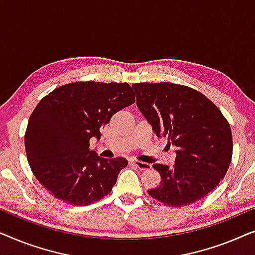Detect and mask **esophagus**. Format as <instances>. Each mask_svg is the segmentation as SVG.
Returning a JSON list of instances; mask_svg holds the SVG:
<instances>
[{
    "label": "esophagus",
    "instance_id": "1",
    "mask_svg": "<svg viewBox=\"0 0 255 255\" xmlns=\"http://www.w3.org/2000/svg\"><path fill=\"white\" fill-rule=\"evenodd\" d=\"M128 162L132 163V165L137 166L140 170H148L151 169V165L149 163L142 162V161H138V160H128Z\"/></svg>",
    "mask_w": 255,
    "mask_h": 255
}]
</instances>
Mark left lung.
<instances>
[{
  "label": "left lung",
  "instance_id": "obj_1",
  "mask_svg": "<svg viewBox=\"0 0 255 255\" xmlns=\"http://www.w3.org/2000/svg\"><path fill=\"white\" fill-rule=\"evenodd\" d=\"M137 107L158 137L176 146L173 168L155 163L161 181L147 193L173 208L193 204L217 187L232 159V132L203 94L170 82L134 83Z\"/></svg>",
  "mask_w": 255,
  "mask_h": 255
}]
</instances>
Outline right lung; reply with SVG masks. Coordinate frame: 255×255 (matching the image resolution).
Instances as JSON below:
<instances>
[{
  "instance_id": "right-lung-1",
  "label": "right lung",
  "mask_w": 255,
  "mask_h": 255,
  "mask_svg": "<svg viewBox=\"0 0 255 255\" xmlns=\"http://www.w3.org/2000/svg\"><path fill=\"white\" fill-rule=\"evenodd\" d=\"M127 82H72L40 100L29 118L25 151L33 175L54 197L76 207L110 194L128 160H107L89 148L90 138L117 111L135 102Z\"/></svg>"
}]
</instances>
